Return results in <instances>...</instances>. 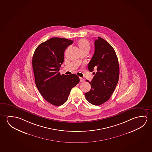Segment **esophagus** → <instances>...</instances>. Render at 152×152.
<instances>
[{
    "mask_svg": "<svg viewBox=\"0 0 152 152\" xmlns=\"http://www.w3.org/2000/svg\"><path fill=\"white\" fill-rule=\"evenodd\" d=\"M80 81L81 82H84V79H83V78H82V77H80Z\"/></svg>",
    "mask_w": 152,
    "mask_h": 152,
    "instance_id": "esophagus-1",
    "label": "esophagus"
}]
</instances>
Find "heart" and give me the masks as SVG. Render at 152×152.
<instances>
[{"mask_svg": "<svg viewBox=\"0 0 152 152\" xmlns=\"http://www.w3.org/2000/svg\"><path fill=\"white\" fill-rule=\"evenodd\" d=\"M77 44L80 48L81 50V51L84 50H88L89 51L90 45L89 42L86 39H80L79 41H78Z\"/></svg>", "mask_w": 152, "mask_h": 152, "instance_id": "b5f03b06", "label": "heart"}]
</instances>
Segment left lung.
<instances>
[{
	"label": "left lung",
	"instance_id": "obj_1",
	"mask_svg": "<svg viewBox=\"0 0 152 152\" xmlns=\"http://www.w3.org/2000/svg\"><path fill=\"white\" fill-rule=\"evenodd\" d=\"M95 50L88 64L90 72L96 70L89 91L85 97L90 104L99 106L108 100L113 94L118 82L119 66L118 58L113 48L101 37L94 41Z\"/></svg>",
	"mask_w": 152,
	"mask_h": 152
}]
</instances>
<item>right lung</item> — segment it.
I'll list each match as a JSON object with an SVG mask.
<instances>
[{"label":"right lung","instance_id":"right-lung-1","mask_svg":"<svg viewBox=\"0 0 152 152\" xmlns=\"http://www.w3.org/2000/svg\"><path fill=\"white\" fill-rule=\"evenodd\" d=\"M73 41L53 37L40 44L32 59L36 87L49 103L61 106L67 101L72 88L80 82L77 75H61L58 72L64 61V52Z\"/></svg>","mask_w":152,"mask_h":152}]
</instances>
